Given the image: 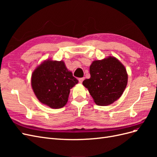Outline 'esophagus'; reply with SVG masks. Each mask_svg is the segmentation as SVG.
Returning <instances> with one entry per match:
<instances>
[{
    "label": "esophagus",
    "mask_w": 157,
    "mask_h": 157,
    "mask_svg": "<svg viewBox=\"0 0 157 157\" xmlns=\"http://www.w3.org/2000/svg\"><path fill=\"white\" fill-rule=\"evenodd\" d=\"M84 78H78V81H79V82H80V83H82V82H83Z\"/></svg>",
    "instance_id": "1"
}]
</instances>
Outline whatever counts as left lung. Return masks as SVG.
I'll use <instances>...</instances> for the list:
<instances>
[{"mask_svg":"<svg viewBox=\"0 0 157 157\" xmlns=\"http://www.w3.org/2000/svg\"><path fill=\"white\" fill-rule=\"evenodd\" d=\"M90 78L82 84L98 105L107 106L117 101L126 87L128 74L121 61L113 56L95 60L90 67Z\"/></svg>","mask_w":157,"mask_h":157,"instance_id":"obj_1","label":"left lung"}]
</instances>
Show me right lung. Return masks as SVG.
<instances>
[{"instance_id":"right-lung-1","label":"right lung","mask_w":157,"mask_h":157,"mask_svg":"<svg viewBox=\"0 0 157 157\" xmlns=\"http://www.w3.org/2000/svg\"><path fill=\"white\" fill-rule=\"evenodd\" d=\"M78 82L63 61L46 59L33 72L31 86L37 99L52 109L64 107L70 89Z\"/></svg>"}]
</instances>
